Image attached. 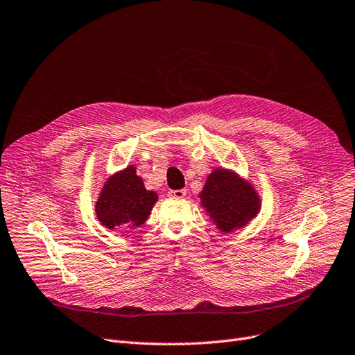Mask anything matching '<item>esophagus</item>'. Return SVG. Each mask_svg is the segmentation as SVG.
<instances>
[{
  "mask_svg": "<svg viewBox=\"0 0 355 355\" xmlns=\"http://www.w3.org/2000/svg\"><path fill=\"white\" fill-rule=\"evenodd\" d=\"M167 195L171 198H184L187 196V189H178V191H168Z\"/></svg>",
  "mask_w": 355,
  "mask_h": 355,
  "instance_id": "34e87169",
  "label": "esophagus"
}]
</instances>
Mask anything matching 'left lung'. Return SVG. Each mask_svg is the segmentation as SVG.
<instances>
[{
    "instance_id": "8db88e82",
    "label": "left lung",
    "mask_w": 355,
    "mask_h": 355,
    "mask_svg": "<svg viewBox=\"0 0 355 355\" xmlns=\"http://www.w3.org/2000/svg\"><path fill=\"white\" fill-rule=\"evenodd\" d=\"M199 198L216 228L227 234L247 225L261 207L251 183L227 168H214Z\"/></svg>"
}]
</instances>
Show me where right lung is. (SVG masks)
I'll use <instances>...</instances> for the list:
<instances>
[{
  "label": "right lung",
  "mask_w": 355,
  "mask_h": 355,
  "mask_svg": "<svg viewBox=\"0 0 355 355\" xmlns=\"http://www.w3.org/2000/svg\"><path fill=\"white\" fill-rule=\"evenodd\" d=\"M159 196L144 188L136 167L110 176L95 204L98 221L110 230H132L146 223Z\"/></svg>",
  "instance_id": "right-lung-1"
}]
</instances>
